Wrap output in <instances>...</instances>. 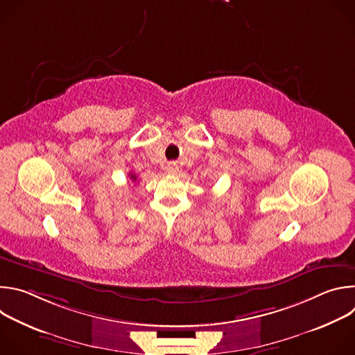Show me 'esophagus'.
<instances>
[{
  "mask_svg": "<svg viewBox=\"0 0 355 355\" xmlns=\"http://www.w3.org/2000/svg\"><path fill=\"white\" fill-rule=\"evenodd\" d=\"M166 170H167L168 174H177V171L180 170V167H178L175 163H168L167 167H166Z\"/></svg>",
  "mask_w": 355,
  "mask_h": 355,
  "instance_id": "1",
  "label": "esophagus"
}]
</instances>
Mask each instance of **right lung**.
Masks as SVG:
<instances>
[{
    "mask_svg": "<svg viewBox=\"0 0 355 355\" xmlns=\"http://www.w3.org/2000/svg\"><path fill=\"white\" fill-rule=\"evenodd\" d=\"M136 178H137V177H136L135 174H132V173H130V180H132V181H136Z\"/></svg>",
    "mask_w": 355,
    "mask_h": 355,
    "instance_id": "add662e5",
    "label": "right lung"
}]
</instances>
